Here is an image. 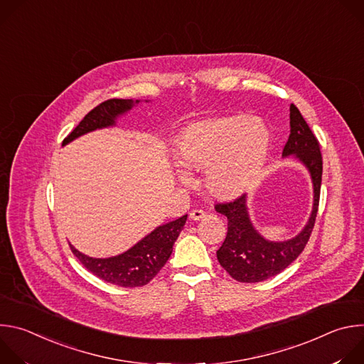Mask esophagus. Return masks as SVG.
I'll use <instances>...</instances> for the list:
<instances>
[{
	"instance_id": "1",
	"label": "esophagus",
	"mask_w": 364,
	"mask_h": 364,
	"mask_svg": "<svg viewBox=\"0 0 364 364\" xmlns=\"http://www.w3.org/2000/svg\"><path fill=\"white\" fill-rule=\"evenodd\" d=\"M207 215L203 212V210H200V209H194V210H191L190 212V219L191 220H201V219H204Z\"/></svg>"
}]
</instances>
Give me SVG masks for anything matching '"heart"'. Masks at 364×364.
I'll use <instances>...</instances> for the list:
<instances>
[{"mask_svg": "<svg viewBox=\"0 0 364 364\" xmlns=\"http://www.w3.org/2000/svg\"><path fill=\"white\" fill-rule=\"evenodd\" d=\"M269 132L262 121L242 117L215 118L187 125L177 139L180 166L205 170V184L215 196L232 197L245 191L264 167ZM178 180L191 183L180 168Z\"/></svg>", "mask_w": 364, "mask_h": 364, "instance_id": "heart-1", "label": "heart"}]
</instances>
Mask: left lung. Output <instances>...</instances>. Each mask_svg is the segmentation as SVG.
Segmentation results:
<instances>
[{"label":"left lung","instance_id":"left-lung-1","mask_svg":"<svg viewBox=\"0 0 364 364\" xmlns=\"http://www.w3.org/2000/svg\"><path fill=\"white\" fill-rule=\"evenodd\" d=\"M289 125L291 134L284 146L282 157H292L308 170L314 188L313 212L295 237L272 242L253 228L247 213L246 194L233 201L218 203L215 205L216 212L228 218V235L216 252L218 261L239 282H261L282 272L304 250L314 229L323 176L320 144L294 103L289 107Z\"/></svg>","mask_w":364,"mask_h":364}]
</instances>
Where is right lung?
I'll return each instance as SVG.
<instances>
[{
  "instance_id": "add662e5",
  "label": "right lung",
  "mask_w": 364,
  "mask_h": 364,
  "mask_svg": "<svg viewBox=\"0 0 364 364\" xmlns=\"http://www.w3.org/2000/svg\"><path fill=\"white\" fill-rule=\"evenodd\" d=\"M136 103L139 100L132 99H109L102 102L63 139V145L87 132L114 127L117 118L127 114ZM186 220L187 215L155 228L131 249L111 257H90L72 245L70 249L89 272L105 282L124 288L142 287L157 275L168 261L173 245L183 230Z\"/></svg>"
}]
</instances>
